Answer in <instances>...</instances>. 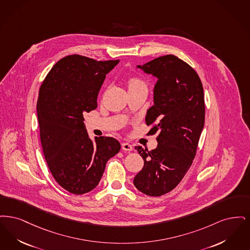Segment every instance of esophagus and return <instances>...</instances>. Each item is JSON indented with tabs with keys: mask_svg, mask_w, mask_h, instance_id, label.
Listing matches in <instances>:
<instances>
[{
	"mask_svg": "<svg viewBox=\"0 0 250 250\" xmlns=\"http://www.w3.org/2000/svg\"><path fill=\"white\" fill-rule=\"evenodd\" d=\"M121 146H122L123 150H126V151H131L132 150V146L129 143H122Z\"/></svg>",
	"mask_w": 250,
	"mask_h": 250,
	"instance_id": "esophagus-1",
	"label": "esophagus"
}]
</instances>
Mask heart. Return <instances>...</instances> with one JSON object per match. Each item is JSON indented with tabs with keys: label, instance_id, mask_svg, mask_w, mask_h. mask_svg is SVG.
I'll return each instance as SVG.
<instances>
[{
	"label": "heart",
	"instance_id": "b5f03b06",
	"mask_svg": "<svg viewBox=\"0 0 250 250\" xmlns=\"http://www.w3.org/2000/svg\"><path fill=\"white\" fill-rule=\"evenodd\" d=\"M138 86H146L145 83L142 81L141 79L137 78V77H133L130 78L129 81V87H138Z\"/></svg>",
	"mask_w": 250,
	"mask_h": 250
}]
</instances>
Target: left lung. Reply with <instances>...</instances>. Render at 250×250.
Wrapping results in <instances>:
<instances>
[{
  "label": "left lung",
  "mask_w": 250,
  "mask_h": 250,
  "mask_svg": "<svg viewBox=\"0 0 250 250\" xmlns=\"http://www.w3.org/2000/svg\"><path fill=\"white\" fill-rule=\"evenodd\" d=\"M136 67L158 79L146 116L147 125L156 122L148 133H158V146L150 151L135 146L144 167L133 184L144 194L158 197L179 184L195 157L205 125L204 87L193 68L174 55Z\"/></svg>",
  "instance_id": "8db88e82"
}]
</instances>
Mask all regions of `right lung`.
<instances>
[{
	"instance_id": "right-lung-1",
	"label": "right lung",
	"mask_w": 250,
	"mask_h": 250,
	"mask_svg": "<svg viewBox=\"0 0 250 250\" xmlns=\"http://www.w3.org/2000/svg\"><path fill=\"white\" fill-rule=\"evenodd\" d=\"M119 62L70 55L52 67L40 87L36 109L43 156L55 180L73 194L95 188L107 161L120 152L113 137L91 140L83 117L97 107L105 76Z\"/></svg>"
}]
</instances>
